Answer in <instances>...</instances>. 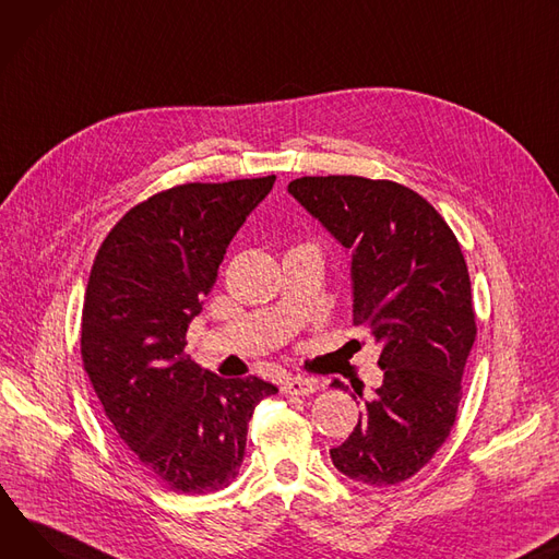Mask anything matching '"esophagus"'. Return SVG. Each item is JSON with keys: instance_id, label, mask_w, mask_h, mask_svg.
Listing matches in <instances>:
<instances>
[{"instance_id": "esophagus-1", "label": "esophagus", "mask_w": 559, "mask_h": 559, "mask_svg": "<svg viewBox=\"0 0 559 559\" xmlns=\"http://www.w3.org/2000/svg\"><path fill=\"white\" fill-rule=\"evenodd\" d=\"M282 391L286 395H301V397H306V395H311V393L318 391V382L311 380V378H293V380H288L282 386Z\"/></svg>"}]
</instances>
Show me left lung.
<instances>
[{"label": "left lung", "mask_w": 559, "mask_h": 559, "mask_svg": "<svg viewBox=\"0 0 559 559\" xmlns=\"http://www.w3.org/2000/svg\"><path fill=\"white\" fill-rule=\"evenodd\" d=\"M288 193L350 255L353 326L382 348L384 380L331 460L361 484L404 481L444 444L462 400L477 333L462 248L440 213L395 181L299 177Z\"/></svg>", "instance_id": "1"}]
</instances>
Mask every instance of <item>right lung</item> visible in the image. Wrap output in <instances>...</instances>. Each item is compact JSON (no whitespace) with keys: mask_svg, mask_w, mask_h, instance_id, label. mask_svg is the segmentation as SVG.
<instances>
[{"mask_svg":"<svg viewBox=\"0 0 559 559\" xmlns=\"http://www.w3.org/2000/svg\"><path fill=\"white\" fill-rule=\"evenodd\" d=\"M275 175L181 183L123 215L95 258L82 311V357L117 436L177 492L228 486L260 378L224 380L183 353L219 264Z\"/></svg>","mask_w":559,"mask_h":559,"instance_id":"1","label":"right lung"}]
</instances>
